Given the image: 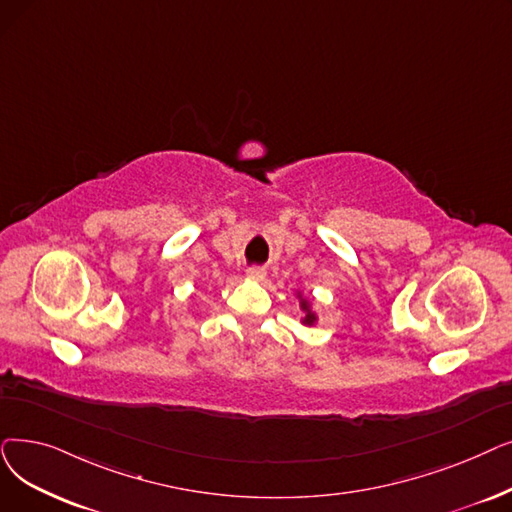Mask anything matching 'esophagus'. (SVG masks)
I'll return each instance as SVG.
<instances>
[{"label":"esophagus","instance_id":"1","mask_svg":"<svg viewBox=\"0 0 512 512\" xmlns=\"http://www.w3.org/2000/svg\"><path fill=\"white\" fill-rule=\"evenodd\" d=\"M247 276H249L251 280H255V282H261V280L265 278V270H263V268H249V270H247Z\"/></svg>","mask_w":512,"mask_h":512}]
</instances>
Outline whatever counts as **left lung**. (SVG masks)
<instances>
[{
  "label": "left lung",
  "instance_id": "1",
  "mask_svg": "<svg viewBox=\"0 0 512 512\" xmlns=\"http://www.w3.org/2000/svg\"><path fill=\"white\" fill-rule=\"evenodd\" d=\"M295 297L299 299V309L303 311L301 324L303 326H316L320 318H318V311L314 309V303H311V299L307 295H303V291H295Z\"/></svg>",
  "mask_w": 512,
  "mask_h": 512
}]
</instances>
